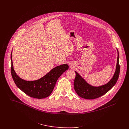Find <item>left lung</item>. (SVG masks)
Returning a JSON list of instances; mask_svg holds the SVG:
<instances>
[{"label":"left lung","mask_w":129,"mask_h":129,"mask_svg":"<svg viewBox=\"0 0 129 129\" xmlns=\"http://www.w3.org/2000/svg\"><path fill=\"white\" fill-rule=\"evenodd\" d=\"M118 52L117 62L116 71L112 79L107 83L98 87L93 86L89 84L76 72L74 81V88L77 95L84 99H93L104 95L116 83L120 74V65L119 63V54Z\"/></svg>","instance_id":"left-lung-1"}]
</instances>
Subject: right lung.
I'll return each mask as SVG.
<instances>
[{
  "instance_id": "add662e5",
  "label": "right lung",
  "mask_w": 129,
  "mask_h": 129,
  "mask_svg": "<svg viewBox=\"0 0 129 129\" xmlns=\"http://www.w3.org/2000/svg\"><path fill=\"white\" fill-rule=\"evenodd\" d=\"M11 60V75L17 86L28 96L37 99H42L50 96L58 78L69 69L67 64H63L53 69L40 79L34 81H26L20 78L15 72L12 59V52Z\"/></svg>"
}]
</instances>
